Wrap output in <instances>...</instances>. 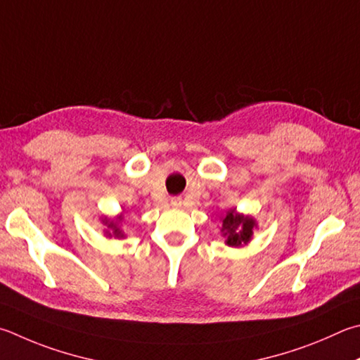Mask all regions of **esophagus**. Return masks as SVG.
<instances>
[{"instance_id":"34e87169","label":"esophagus","mask_w":360,"mask_h":360,"mask_svg":"<svg viewBox=\"0 0 360 360\" xmlns=\"http://www.w3.org/2000/svg\"><path fill=\"white\" fill-rule=\"evenodd\" d=\"M172 205L178 207V206H181V205H182V200H181L179 197H174V198H172Z\"/></svg>"}]
</instances>
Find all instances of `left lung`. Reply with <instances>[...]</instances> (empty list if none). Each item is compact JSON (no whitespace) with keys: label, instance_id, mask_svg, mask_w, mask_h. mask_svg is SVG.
Returning <instances> with one entry per match:
<instances>
[{"label":"left lung","instance_id":"1","mask_svg":"<svg viewBox=\"0 0 360 360\" xmlns=\"http://www.w3.org/2000/svg\"><path fill=\"white\" fill-rule=\"evenodd\" d=\"M221 221V236L225 238V244L228 247H244L250 243L253 238V231L258 228L257 220L252 215H245L238 212L236 207L228 209L226 214L220 219Z\"/></svg>","mask_w":360,"mask_h":360}]
</instances>
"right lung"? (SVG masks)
I'll list each match as a JSON object with an SVG mask.
<instances>
[{
  "label": "right lung",
  "mask_w": 360,
  "mask_h": 360,
  "mask_svg": "<svg viewBox=\"0 0 360 360\" xmlns=\"http://www.w3.org/2000/svg\"><path fill=\"white\" fill-rule=\"evenodd\" d=\"M103 228V236L107 239H124L126 238V233H124L122 226L126 224V215H124V211L121 214H117L116 217H101Z\"/></svg>",
  "instance_id": "add662e5"
}]
</instances>
